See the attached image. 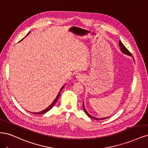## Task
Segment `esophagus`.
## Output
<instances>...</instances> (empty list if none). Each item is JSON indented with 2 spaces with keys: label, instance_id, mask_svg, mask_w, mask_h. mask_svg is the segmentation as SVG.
Here are the masks:
<instances>
[{
  "label": "esophagus",
  "instance_id": "obj_1",
  "mask_svg": "<svg viewBox=\"0 0 148 148\" xmlns=\"http://www.w3.org/2000/svg\"><path fill=\"white\" fill-rule=\"evenodd\" d=\"M76 78H77L78 79H80V80H82V79H83V76H81V75H78V76H76Z\"/></svg>",
  "mask_w": 148,
  "mask_h": 148
}]
</instances>
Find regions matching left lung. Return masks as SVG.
<instances>
[{
    "mask_svg": "<svg viewBox=\"0 0 148 148\" xmlns=\"http://www.w3.org/2000/svg\"><path fill=\"white\" fill-rule=\"evenodd\" d=\"M119 47H120V49H121V51L123 52L124 54H127V55H129V56H132V54L130 53V52L125 47V46L123 45V43H122L121 41H119ZM83 109H84V112H85V113H86V114H87V115L89 117V118H92V119H95V120H103V119H106V118H109V117H107V118H95V117L92 116L91 115H90V114L88 113L87 111L86 110L85 107H84V102H83Z\"/></svg>",
    "mask_w": 148,
    "mask_h": 148,
    "instance_id": "8db88e82",
    "label": "left lung"
}]
</instances>
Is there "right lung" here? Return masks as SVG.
Returning a JSON list of instances; mask_svg holds the SVG:
<instances>
[{
  "instance_id": "1",
  "label": "right lung",
  "mask_w": 148,
  "mask_h": 148,
  "mask_svg": "<svg viewBox=\"0 0 148 148\" xmlns=\"http://www.w3.org/2000/svg\"><path fill=\"white\" fill-rule=\"evenodd\" d=\"M30 33V32L27 34V35L29 34ZM24 39V38L21 40H23ZM21 41H19V42H21ZM64 88V86H63L62 88H61V89H60V91L59 92V93H58V95H57V97H56V99H54V100L53 101V102L51 104L48 108H46L45 110H43V111H40V112H38V113H33V114H44V113H47V112H48V111H49L53 107V106L55 105V103L57 102V101H58V99H59V95H60V91L62 90V89Z\"/></svg>"
}]
</instances>
